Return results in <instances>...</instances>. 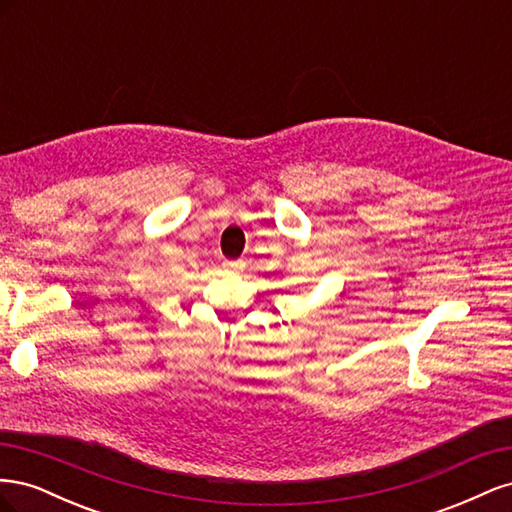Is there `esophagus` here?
Masks as SVG:
<instances>
[{
  "instance_id": "obj_1",
  "label": "esophagus",
  "mask_w": 512,
  "mask_h": 512,
  "mask_svg": "<svg viewBox=\"0 0 512 512\" xmlns=\"http://www.w3.org/2000/svg\"><path fill=\"white\" fill-rule=\"evenodd\" d=\"M224 269L230 273H239L245 269V262L243 260H226L224 262Z\"/></svg>"
}]
</instances>
